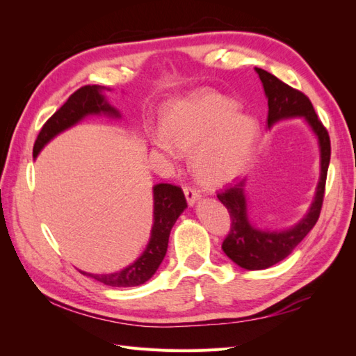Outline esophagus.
<instances>
[{
    "instance_id": "1",
    "label": "esophagus",
    "mask_w": 356,
    "mask_h": 356,
    "mask_svg": "<svg viewBox=\"0 0 356 356\" xmlns=\"http://www.w3.org/2000/svg\"><path fill=\"white\" fill-rule=\"evenodd\" d=\"M184 195H186L187 202L190 204H193L200 197V191L197 188H195V187H191V186H186L184 187Z\"/></svg>"
}]
</instances>
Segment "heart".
I'll return each mask as SVG.
<instances>
[{
  "label": "heart",
  "instance_id": "b5f03b06",
  "mask_svg": "<svg viewBox=\"0 0 356 356\" xmlns=\"http://www.w3.org/2000/svg\"><path fill=\"white\" fill-rule=\"evenodd\" d=\"M255 138V122L239 114L238 104L207 93L172 105L163 129L153 134V144L172 159L178 152H195L196 177L207 186H221L246 168Z\"/></svg>",
  "mask_w": 356,
  "mask_h": 356
}]
</instances>
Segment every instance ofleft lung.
Masks as SVG:
<instances>
[{"mask_svg": "<svg viewBox=\"0 0 356 356\" xmlns=\"http://www.w3.org/2000/svg\"><path fill=\"white\" fill-rule=\"evenodd\" d=\"M267 96L268 114L267 124L289 117H305L314 129L321 147V179L316 188V196L306 217L293 229L284 232H263L251 225L246 215V203L243 196L245 181H236L224 190L218 191L217 197L230 213V232L222 241V251L232 261L246 268V270H261L282 261L294 248L306 238V234L316 224L322 203L325 196L327 172L331 157V143L325 126L322 124L307 96L291 88L273 74L261 68H255Z\"/></svg>", "mask_w": 356, "mask_h": 356, "instance_id": "left-lung-1", "label": "left lung"}]
</instances>
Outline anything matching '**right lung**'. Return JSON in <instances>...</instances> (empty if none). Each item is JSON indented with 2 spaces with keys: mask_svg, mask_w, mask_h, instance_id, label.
Returning <instances> with one entry per match:
<instances>
[{
  "mask_svg": "<svg viewBox=\"0 0 356 356\" xmlns=\"http://www.w3.org/2000/svg\"><path fill=\"white\" fill-rule=\"evenodd\" d=\"M102 88L96 84L83 86L79 90H75L67 102L53 114L49 120L42 124L41 131L34 144V157L40 153V149L44 147L53 136L59 132L65 131L70 126L79 123L83 117L88 114H99L108 113L118 117V113L106 104L104 96L101 95ZM154 193V225L152 230V239L147 246L144 254L138 260L122 272L111 275H92L84 273L96 281L105 285L115 288L126 286H138L147 282L159 268L160 263L168 251V242L172 227L181 215V212L187 208V200L181 187L172 184H157L153 188Z\"/></svg>",
  "mask_w": 356,
  "mask_h": 356,
  "instance_id": "right-lung-1",
  "label": "right lung"
}]
</instances>
